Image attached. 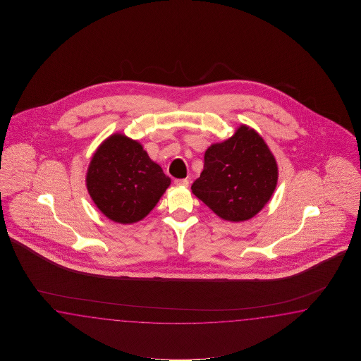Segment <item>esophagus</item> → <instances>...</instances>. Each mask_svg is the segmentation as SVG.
I'll return each mask as SVG.
<instances>
[{"mask_svg": "<svg viewBox=\"0 0 361 361\" xmlns=\"http://www.w3.org/2000/svg\"><path fill=\"white\" fill-rule=\"evenodd\" d=\"M174 184L176 185H182V187H188L190 182H188V179H176Z\"/></svg>", "mask_w": 361, "mask_h": 361, "instance_id": "34e87169", "label": "esophagus"}]
</instances>
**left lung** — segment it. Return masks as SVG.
Wrapping results in <instances>:
<instances>
[{"instance_id":"left-lung-1","label":"left lung","mask_w":361,"mask_h":361,"mask_svg":"<svg viewBox=\"0 0 361 361\" xmlns=\"http://www.w3.org/2000/svg\"><path fill=\"white\" fill-rule=\"evenodd\" d=\"M277 177L276 160L266 142L241 125L231 138L207 148L204 170L191 190L222 219L243 222L269 202Z\"/></svg>"}]
</instances>
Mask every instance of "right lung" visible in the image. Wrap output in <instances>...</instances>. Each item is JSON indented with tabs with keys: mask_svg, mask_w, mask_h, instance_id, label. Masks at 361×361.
<instances>
[{
	"mask_svg": "<svg viewBox=\"0 0 361 361\" xmlns=\"http://www.w3.org/2000/svg\"><path fill=\"white\" fill-rule=\"evenodd\" d=\"M169 185L170 178L142 145L123 134L100 145L86 174L94 204L111 221L123 224L143 219Z\"/></svg>",
	"mask_w": 361,
	"mask_h": 361,
	"instance_id": "1",
	"label": "right lung"
}]
</instances>
